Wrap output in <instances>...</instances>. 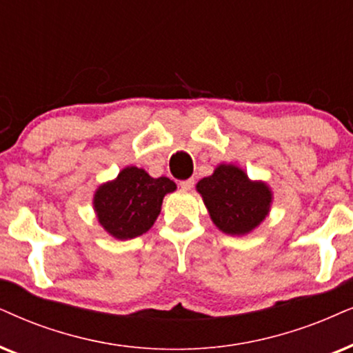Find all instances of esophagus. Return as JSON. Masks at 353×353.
<instances>
[{"label": "esophagus", "instance_id": "34e87169", "mask_svg": "<svg viewBox=\"0 0 353 353\" xmlns=\"http://www.w3.org/2000/svg\"><path fill=\"white\" fill-rule=\"evenodd\" d=\"M179 185H181L182 190H190L192 187L195 185V181L194 179H185V181H182Z\"/></svg>", "mask_w": 353, "mask_h": 353}]
</instances>
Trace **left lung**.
Returning a JSON list of instances; mask_svg holds the SVG:
<instances>
[{"label": "left lung", "instance_id": "1", "mask_svg": "<svg viewBox=\"0 0 353 353\" xmlns=\"http://www.w3.org/2000/svg\"><path fill=\"white\" fill-rule=\"evenodd\" d=\"M200 195L213 225L221 233H252L269 216L274 194L264 181H252L236 164H218L212 176L197 182Z\"/></svg>", "mask_w": 353, "mask_h": 353}]
</instances>
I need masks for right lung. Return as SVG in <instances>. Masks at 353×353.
Returning <instances> with one entry per match:
<instances>
[{
	"instance_id": "add662e5",
	"label": "right lung",
	"mask_w": 353,
	"mask_h": 353,
	"mask_svg": "<svg viewBox=\"0 0 353 353\" xmlns=\"http://www.w3.org/2000/svg\"><path fill=\"white\" fill-rule=\"evenodd\" d=\"M177 189L168 177H151L145 169L127 166L94 192L92 207L107 234L125 241L146 233L161 213L163 199Z\"/></svg>"
}]
</instances>
